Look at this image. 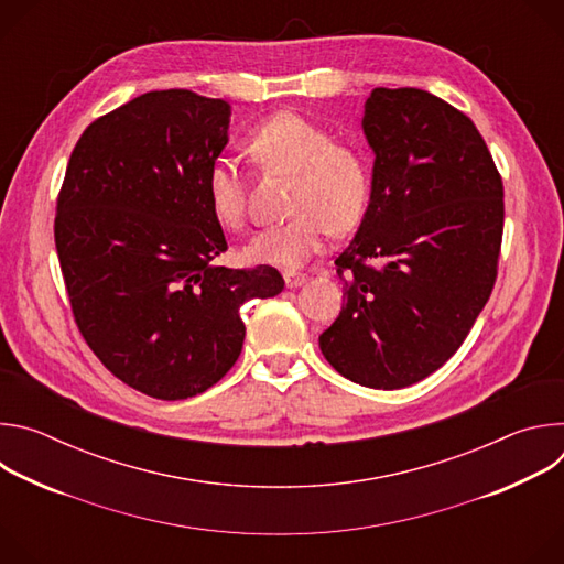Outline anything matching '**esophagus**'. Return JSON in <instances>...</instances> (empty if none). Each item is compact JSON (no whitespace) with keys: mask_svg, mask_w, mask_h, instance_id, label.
<instances>
[{"mask_svg":"<svg viewBox=\"0 0 564 564\" xmlns=\"http://www.w3.org/2000/svg\"><path fill=\"white\" fill-rule=\"evenodd\" d=\"M283 279H285L288 288H299V285H303L305 274H301V272H283Z\"/></svg>","mask_w":564,"mask_h":564,"instance_id":"obj_1","label":"esophagus"}]
</instances>
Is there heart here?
Listing matches in <instances>:
<instances>
[{
	"instance_id": "obj_1",
	"label": "heart",
	"mask_w": 564,
	"mask_h": 564,
	"mask_svg": "<svg viewBox=\"0 0 564 564\" xmlns=\"http://www.w3.org/2000/svg\"><path fill=\"white\" fill-rule=\"evenodd\" d=\"M246 151L263 172L292 176L290 220L254 236L246 259L261 265L294 268L324 248L333 231L352 229L370 200L366 155L294 111H281L259 124ZM205 196L214 220L231 231L248 225V189L227 158H218L205 176Z\"/></svg>"
}]
</instances>
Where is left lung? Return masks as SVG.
Listing matches in <instances>:
<instances>
[{
  "label": "left lung",
  "instance_id": "left-lung-1",
  "mask_svg": "<svg viewBox=\"0 0 564 564\" xmlns=\"http://www.w3.org/2000/svg\"><path fill=\"white\" fill-rule=\"evenodd\" d=\"M372 189L337 257L344 307L318 337L355 383L394 390L444 366L498 276L505 187L468 116L422 89H375L361 120Z\"/></svg>",
  "mask_w": 564,
  "mask_h": 564
}]
</instances>
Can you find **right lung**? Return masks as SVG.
Returning a JSON list of instances; mask_svg holds the SVG:
<instances>
[{"instance_id":"1","label":"right lung","mask_w":564,"mask_h":564,"mask_svg":"<svg viewBox=\"0 0 564 564\" xmlns=\"http://www.w3.org/2000/svg\"><path fill=\"white\" fill-rule=\"evenodd\" d=\"M229 105L149 91L79 135L57 196L55 248L75 324L127 386L165 401L205 392L246 339L240 305L283 276L214 265L227 250L205 176L227 144Z\"/></svg>"}]
</instances>
